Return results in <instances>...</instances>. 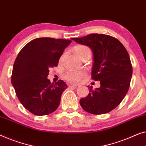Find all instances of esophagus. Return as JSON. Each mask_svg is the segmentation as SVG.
Masks as SVG:
<instances>
[{
    "label": "esophagus",
    "instance_id": "34e87169",
    "mask_svg": "<svg viewBox=\"0 0 146 146\" xmlns=\"http://www.w3.org/2000/svg\"><path fill=\"white\" fill-rule=\"evenodd\" d=\"M70 88H77L78 87V85H75V84H71V85L69 86Z\"/></svg>",
    "mask_w": 146,
    "mask_h": 146
}]
</instances>
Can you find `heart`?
I'll return each mask as SVG.
<instances>
[{
	"label": "heart",
	"instance_id": "heart-1",
	"mask_svg": "<svg viewBox=\"0 0 146 146\" xmlns=\"http://www.w3.org/2000/svg\"><path fill=\"white\" fill-rule=\"evenodd\" d=\"M75 53L80 58H84L85 56L91 55L90 48L86 45H78L74 48ZM60 59H62L61 57ZM87 75L85 70H69L64 74V79L70 83L78 84Z\"/></svg>",
	"mask_w": 146,
	"mask_h": 146
}]
</instances>
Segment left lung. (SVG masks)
<instances>
[{"mask_svg": "<svg viewBox=\"0 0 146 146\" xmlns=\"http://www.w3.org/2000/svg\"><path fill=\"white\" fill-rule=\"evenodd\" d=\"M72 39L92 50V78L101 84L96 90L88 86L90 93L80 99V105L91 114L109 113L121 103L129 90L132 66L127 50L119 40L108 35L92 33Z\"/></svg>", "mask_w": 146, "mask_h": 146, "instance_id": "obj_1", "label": "left lung"}]
</instances>
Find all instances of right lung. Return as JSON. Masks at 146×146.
Instances as JSON below:
<instances>
[{
    "instance_id": "right-lung-1",
    "label": "right lung",
    "mask_w": 146,
    "mask_h": 146,
    "mask_svg": "<svg viewBox=\"0 0 146 146\" xmlns=\"http://www.w3.org/2000/svg\"><path fill=\"white\" fill-rule=\"evenodd\" d=\"M72 42L69 39L37 38L29 41L14 62L12 84L23 106L33 115L53 113L60 103L67 85L62 80L50 83L49 68L58 66L60 56Z\"/></svg>"
}]
</instances>
